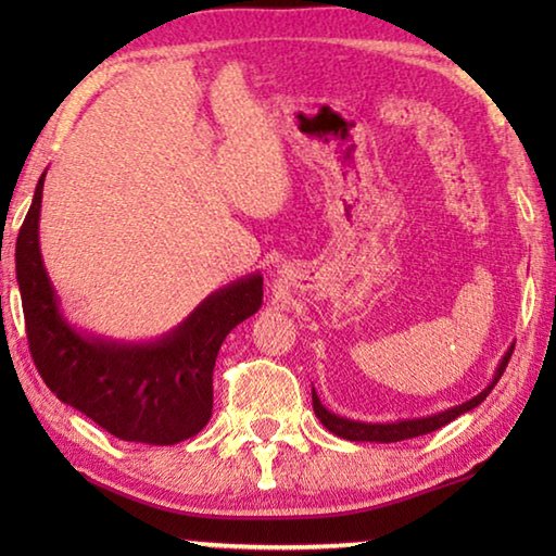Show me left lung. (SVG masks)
Here are the masks:
<instances>
[{"mask_svg": "<svg viewBox=\"0 0 556 556\" xmlns=\"http://www.w3.org/2000/svg\"><path fill=\"white\" fill-rule=\"evenodd\" d=\"M513 351H515V343L510 345V351L503 355V361H501V365H497V370H495L493 382L488 384V388L481 394H476L473 400H468L464 404H456V407H451V409H444V412H439V414H431V417L402 419V421H392V425H368V421H353V419L338 417V414L328 412L324 404H321V400H318L316 390H312L314 412H316V417L321 419V425L328 431H333L336 437L348 439V441H378V444H392V441H404V439H414V437L429 434V431H437V429H441L444 425H448V421H454L464 412H470L473 407H478V404H481L488 397V394H491V390L495 388V382L501 380V375L505 372L507 361H510Z\"/></svg>", "mask_w": 556, "mask_h": 556, "instance_id": "left-lung-1", "label": "left lung"}]
</instances>
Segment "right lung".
<instances>
[{
  "mask_svg": "<svg viewBox=\"0 0 556 556\" xmlns=\"http://www.w3.org/2000/svg\"><path fill=\"white\" fill-rule=\"evenodd\" d=\"M43 178L16 238V279L34 365L61 402L112 437L168 446L191 439L213 412V368L235 326L262 306V275L232 281L152 343L75 331L46 275L39 248Z\"/></svg>",
  "mask_w": 556,
  "mask_h": 556,
  "instance_id": "right-lung-1",
  "label": "right lung"
}]
</instances>
